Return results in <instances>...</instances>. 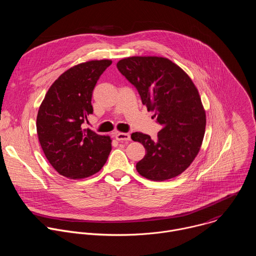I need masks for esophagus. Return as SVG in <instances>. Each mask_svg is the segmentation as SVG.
<instances>
[{"mask_svg": "<svg viewBox=\"0 0 256 256\" xmlns=\"http://www.w3.org/2000/svg\"><path fill=\"white\" fill-rule=\"evenodd\" d=\"M116 138L120 142H126L130 140V134L126 132H116Z\"/></svg>", "mask_w": 256, "mask_h": 256, "instance_id": "obj_1", "label": "esophagus"}]
</instances>
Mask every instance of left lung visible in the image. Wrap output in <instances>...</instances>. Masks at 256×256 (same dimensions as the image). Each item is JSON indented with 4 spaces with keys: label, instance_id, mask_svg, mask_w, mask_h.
Instances as JSON below:
<instances>
[{
    "label": "left lung",
    "instance_id": "8db88e82",
    "mask_svg": "<svg viewBox=\"0 0 256 256\" xmlns=\"http://www.w3.org/2000/svg\"><path fill=\"white\" fill-rule=\"evenodd\" d=\"M116 66L162 126L155 140L132 134L146 149L136 171L153 181L178 176L198 156L204 136L206 112L196 85L179 66L162 56H130Z\"/></svg>",
    "mask_w": 256,
    "mask_h": 256
}]
</instances>
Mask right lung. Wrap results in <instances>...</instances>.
Masks as SVG:
<instances>
[{
  "label": "right lung",
  "mask_w": 256,
  "mask_h": 256,
  "mask_svg": "<svg viewBox=\"0 0 256 256\" xmlns=\"http://www.w3.org/2000/svg\"><path fill=\"white\" fill-rule=\"evenodd\" d=\"M110 60L70 68L52 83L40 104L36 130L42 149L60 175L81 179L97 173L112 151V138L82 124L93 114V89Z\"/></svg>",
  "instance_id": "right-lung-1"
}]
</instances>
